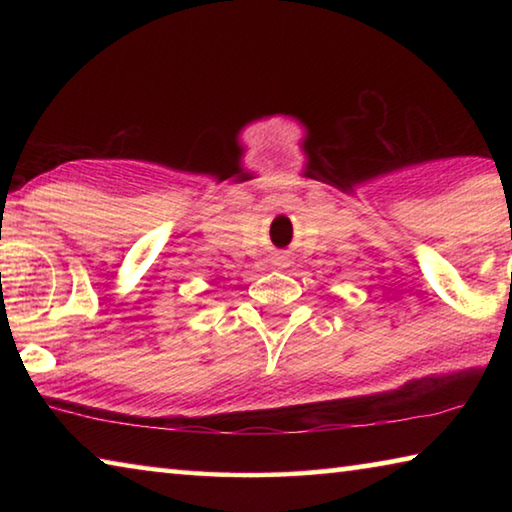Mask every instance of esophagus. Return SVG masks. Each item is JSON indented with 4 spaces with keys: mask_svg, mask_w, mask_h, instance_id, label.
Segmentation results:
<instances>
[{
    "mask_svg": "<svg viewBox=\"0 0 512 512\" xmlns=\"http://www.w3.org/2000/svg\"><path fill=\"white\" fill-rule=\"evenodd\" d=\"M282 259H284V262H287V257H282Z\"/></svg>",
    "mask_w": 512,
    "mask_h": 512,
    "instance_id": "34e87169",
    "label": "esophagus"
}]
</instances>
